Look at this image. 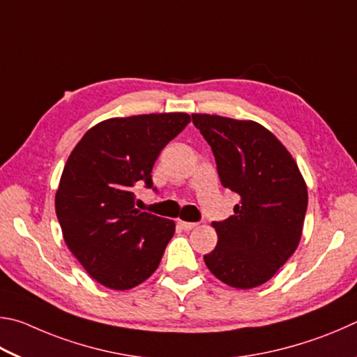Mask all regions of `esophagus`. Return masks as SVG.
I'll return each mask as SVG.
<instances>
[{
    "instance_id": "34e87169",
    "label": "esophagus",
    "mask_w": 357,
    "mask_h": 357,
    "mask_svg": "<svg viewBox=\"0 0 357 357\" xmlns=\"http://www.w3.org/2000/svg\"><path fill=\"white\" fill-rule=\"evenodd\" d=\"M177 226L182 229V230H191V229H195L197 224L196 222H186V221H178L177 222Z\"/></svg>"
}]
</instances>
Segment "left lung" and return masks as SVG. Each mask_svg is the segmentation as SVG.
Returning <instances> with one entry per match:
<instances>
[{
    "label": "left lung",
    "mask_w": 357,
    "mask_h": 357,
    "mask_svg": "<svg viewBox=\"0 0 357 357\" xmlns=\"http://www.w3.org/2000/svg\"><path fill=\"white\" fill-rule=\"evenodd\" d=\"M215 155L224 188L240 202L211 222L218 245L205 265L224 284L248 290L265 284L296 251L307 210V186L296 161L270 130L254 121L191 114Z\"/></svg>",
    "instance_id": "left-lung-1"
}]
</instances>
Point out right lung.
Segmentation results:
<instances>
[{"instance_id":"1","label":"right lung","mask_w":357,"mask_h":357,"mask_svg":"<svg viewBox=\"0 0 357 357\" xmlns=\"http://www.w3.org/2000/svg\"><path fill=\"white\" fill-rule=\"evenodd\" d=\"M191 117H114L86 131L62 171L54 207L64 241L89 276L128 290L152 276L175 232L171 220L135 207L133 186L152 188V167Z\"/></svg>"}]
</instances>
